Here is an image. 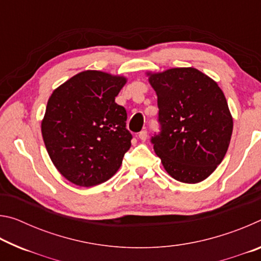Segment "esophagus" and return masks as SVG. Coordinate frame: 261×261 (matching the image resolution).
Returning <instances> with one entry per match:
<instances>
[{"instance_id":"obj_1","label":"esophagus","mask_w":261,"mask_h":261,"mask_svg":"<svg viewBox=\"0 0 261 261\" xmlns=\"http://www.w3.org/2000/svg\"><path fill=\"white\" fill-rule=\"evenodd\" d=\"M138 137H139V139L140 140H143V141H145L147 139V130H141L139 134H138Z\"/></svg>"}]
</instances>
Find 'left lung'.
Listing matches in <instances>:
<instances>
[{"instance_id": "8db88e82", "label": "left lung", "mask_w": 261, "mask_h": 261, "mask_svg": "<svg viewBox=\"0 0 261 261\" xmlns=\"http://www.w3.org/2000/svg\"><path fill=\"white\" fill-rule=\"evenodd\" d=\"M158 95L159 132L151 143L167 173L198 183L226 155L232 118L223 92L194 68L169 69L149 76Z\"/></svg>"}]
</instances>
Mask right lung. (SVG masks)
Here are the masks:
<instances>
[{
	"label": "right lung",
	"instance_id": "1",
	"mask_svg": "<svg viewBox=\"0 0 261 261\" xmlns=\"http://www.w3.org/2000/svg\"><path fill=\"white\" fill-rule=\"evenodd\" d=\"M125 78L84 71L53 92L41 123L57 170L79 187H94L116 174L131 146L126 110L115 102Z\"/></svg>",
	"mask_w": 261,
	"mask_h": 261
}]
</instances>
